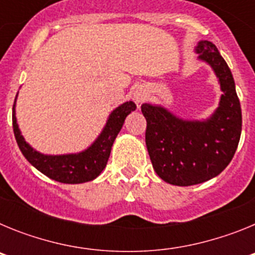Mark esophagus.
I'll list each match as a JSON object with an SVG mask.
<instances>
[{
  "mask_svg": "<svg viewBox=\"0 0 255 255\" xmlns=\"http://www.w3.org/2000/svg\"><path fill=\"white\" fill-rule=\"evenodd\" d=\"M132 98H134L135 103H136L138 106L140 105V103H143L144 101L148 98L147 88L144 87V85H138L136 89L134 91V93H132Z\"/></svg>",
  "mask_w": 255,
  "mask_h": 255,
  "instance_id": "1",
  "label": "esophagus"
}]
</instances>
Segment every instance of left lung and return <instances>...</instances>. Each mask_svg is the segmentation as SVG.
<instances>
[{
    "label": "left lung",
    "instance_id": "1",
    "mask_svg": "<svg viewBox=\"0 0 255 255\" xmlns=\"http://www.w3.org/2000/svg\"><path fill=\"white\" fill-rule=\"evenodd\" d=\"M195 51L220 82L222 96L215 114L204 121H189L161 106L141 105L153 168L163 181L177 186L197 185L220 175L233 159L242 135V107L231 70L212 42L200 40Z\"/></svg>",
    "mask_w": 255,
    "mask_h": 255
}]
</instances>
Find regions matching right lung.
Returning a JSON list of instances; mask_svg holds the SVG:
<instances>
[{
  "label": "right lung",
  "mask_w": 255,
  "mask_h": 255,
  "mask_svg": "<svg viewBox=\"0 0 255 255\" xmlns=\"http://www.w3.org/2000/svg\"><path fill=\"white\" fill-rule=\"evenodd\" d=\"M16 102V98H15ZM136 105L132 101L123 103L108 117L105 129L91 147L76 154L47 155L37 152L29 145L19 130L15 116V103L12 106V128L15 139L22 155L38 171L49 179L64 184H80L92 181L103 171L111 153L112 144L120 132L126 116L135 111Z\"/></svg>",
  "instance_id": "add662e5"
}]
</instances>
